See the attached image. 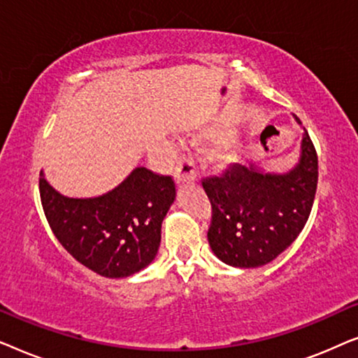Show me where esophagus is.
Returning a JSON list of instances; mask_svg holds the SVG:
<instances>
[{
    "label": "esophagus",
    "instance_id": "34e87169",
    "mask_svg": "<svg viewBox=\"0 0 358 358\" xmlns=\"http://www.w3.org/2000/svg\"><path fill=\"white\" fill-rule=\"evenodd\" d=\"M174 179L178 184H192L197 180V169L195 164L187 158H180L178 161V168H176Z\"/></svg>",
    "mask_w": 358,
    "mask_h": 358
}]
</instances>
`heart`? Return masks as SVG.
<instances>
[{
  "label": "heart",
  "instance_id": "b5f03b06",
  "mask_svg": "<svg viewBox=\"0 0 358 358\" xmlns=\"http://www.w3.org/2000/svg\"><path fill=\"white\" fill-rule=\"evenodd\" d=\"M203 138L208 140V141H218L220 140V135L215 134V131H208V134H205Z\"/></svg>",
  "mask_w": 358,
  "mask_h": 358
}]
</instances>
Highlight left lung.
Returning a JSON list of instances; mask_svg holds the SVG:
<instances>
[{
  "instance_id": "obj_1",
  "label": "left lung",
  "mask_w": 358,
  "mask_h": 358,
  "mask_svg": "<svg viewBox=\"0 0 358 358\" xmlns=\"http://www.w3.org/2000/svg\"><path fill=\"white\" fill-rule=\"evenodd\" d=\"M202 185L212 203L208 244L215 256L233 267H262L305 228L317 185L316 150L303 129L298 163L287 173L236 164Z\"/></svg>"
}]
</instances>
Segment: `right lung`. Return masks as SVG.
Instances as JSON below:
<instances>
[{"label":"right lung","instance_id":"add662e5","mask_svg":"<svg viewBox=\"0 0 358 358\" xmlns=\"http://www.w3.org/2000/svg\"><path fill=\"white\" fill-rule=\"evenodd\" d=\"M47 222L63 248L83 266L107 278H125L148 267L161 243V224L176 200L169 176L138 166L109 192L66 197L41 171Z\"/></svg>","mask_w":358,"mask_h":358}]
</instances>
